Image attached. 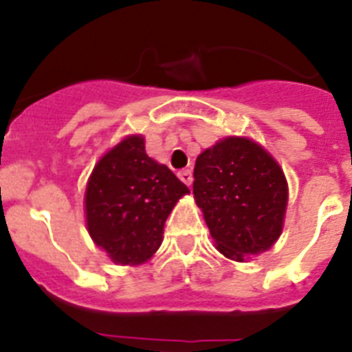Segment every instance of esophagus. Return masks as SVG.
Returning a JSON list of instances; mask_svg holds the SVG:
<instances>
[{
	"mask_svg": "<svg viewBox=\"0 0 352 352\" xmlns=\"http://www.w3.org/2000/svg\"><path fill=\"white\" fill-rule=\"evenodd\" d=\"M179 179L182 180V182L186 184V186H191V184H192V173H191V170H182V172L179 173Z\"/></svg>",
	"mask_w": 352,
	"mask_h": 352,
	"instance_id": "obj_1",
	"label": "esophagus"
}]
</instances>
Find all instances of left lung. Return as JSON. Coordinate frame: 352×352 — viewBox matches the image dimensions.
Instances as JSON below:
<instances>
[{"instance_id": "8db88e82", "label": "left lung", "mask_w": 352, "mask_h": 352, "mask_svg": "<svg viewBox=\"0 0 352 352\" xmlns=\"http://www.w3.org/2000/svg\"><path fill=\"white\" fill-rule=\"evenodd\" d=\"M192 195L215 247L235 261L268 251L283 233L287 182L259 144L228 137L196 157Z\"/></svg>"}]
</instances>
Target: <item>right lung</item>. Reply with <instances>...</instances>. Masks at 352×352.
I'll return each instance as SVG.
<instances>
[{
	"label": "right lung",
	"mask_w": 352,
	"mask_h": 352,
	"mask_svg": "<svg viewBox=\"0 0 352 352\" xmlns=\"http://www.w3.org/2000/svg\"><path fill=\"white\" fill-rule=\"evenodd\" d=\"M189 189L148 157L142 135H131L98 161L85 188L91 239L117 265H142L163 242V228Z\"/></svg>",
	"instance_id": "obj_1"
}]
</instances>
